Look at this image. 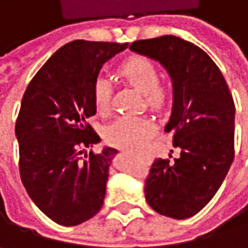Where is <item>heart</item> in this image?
<instances>
[{
	"label": "heart",
	"instance_id": "obj_1",
	"mask_svg": "<svg viewBox=\"0 0 248 248\" xmlns=\"http://www.w3.org/2000/svg\"><path fill=\"white\" fill-rule=\"evenodd\" d=\"M119 75L127 83L145 94L149 106L162 109L168 102L171 92L165 84L159 83V73L152 60L143 56H133L119 67ZM110 81L99 76L93 83V102L100 113H106L110 108ZM155 124L149 118L124 116L109 124L105 130V139L109 145L124 151H140L154 135Z\"/></svg>",
	"mask_w": 248,
	"mask_h": 248
}]
</instances>
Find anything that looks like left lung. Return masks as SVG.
<instances>
[{"label": "left lung", "mask_w": 248, "mask_h": 248, "mask_svg": "<svg viewBox=\"0 0 248 248\" xmlns=\"http://www.w3.org/2000/svg\"><path fill=\"white\" fill-rule=\"evenodd\" d=\"M129 48L158 60L173 86L165 132L172 133L179 158L154 161L145 179V198L161 216L189 218L211 201L234 161L231 92L211 57L179 37L139 40Z\"/></svg>", "instance_id": "1"}]
</instances>
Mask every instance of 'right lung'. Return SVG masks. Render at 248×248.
<instances>
[{
  "label": "right lung",
  "mask_w": 248,
  "mask_h": 248,
  "mask_svg": "<svg viewBox=\"0 0 248 248\" xmlns=\"http://www.w3.org/2000/svg\"><path fill=\"white\" fill-rule=\"evenodd\" d=\"M127 43L75 40L59 48L25 89L16 135L20 176L30 198L54 223L77 225L105 200L113 148L84 154L100 140L87 119L96 115L93 83Z\"/></svg>",
  "instance_id": "add662e5"
}]
</instances>
